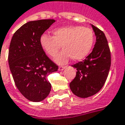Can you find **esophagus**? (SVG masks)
I'll use <instances>...</instances> for the list:
<instances>
[{
	"label": "esophagus",
	"mask_w": 125,
	"mask_h": 125,
	"mask_svg": "<svg viewBox=\"0 0 125 125\" xmlns=\"http://www.w3.org/2000/svg\"><path fill=\"white\" fill-rule=\"evenodd\" d=\"M66 68V66H60L59 67V70H63L64 68Z\"/></svg>",
	"instance_id": "obj_1"
}]
</instances>
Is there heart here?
Returning <instances> with one entry per match:
<instances>
[{
	"label": "heart",
	"instance_id": "b5f03b06",
	"mask_svg": "<svg viewBox=\"0 0 125 125\" xmlns=\"http://www.w3.org/2000/svg\"><path fill=\"white\" fill-rule=\"evenodd\" d=\"M42 48L52 57H55L61 49L63 51L56 57L58 63H64L70 57L79 61L89 54L94 43V34L91 29L72 25L56 29L53 36L43 34L40 38Z\"/></svg>",
	"mask_w": 125,
	"mask_h": 125
}]
</instances>
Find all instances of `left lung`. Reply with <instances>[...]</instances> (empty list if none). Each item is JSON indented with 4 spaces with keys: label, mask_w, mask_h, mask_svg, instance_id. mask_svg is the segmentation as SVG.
I'll return each mask as SVG.
<instances>
[{
    "label": "left lung",
    "mask_w": 125,
    "mask_h": 125,
    "mask_svg": "<svg viewBox=\"0 0 125 125\" xmlns=\"http://www.w3.org/2000/svg\"><path fill=\"white\" fill-rule=\"evenodd\" d=\"M91 26L96 37L94 47L85 59L72 66L77 72L70 87L80 98L91 96L102 89L111 66V52L106 36L98 28Z\"/></svg>",
    "instance_id": "left-lung-1"
}]
</instances>
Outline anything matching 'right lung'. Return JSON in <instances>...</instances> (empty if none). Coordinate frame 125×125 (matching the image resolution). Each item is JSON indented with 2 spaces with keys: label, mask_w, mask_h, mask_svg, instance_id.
Wrapping results in <instances>:
<instances>
[{
  "label": "right lung",
  "mask_w": 125,
  "mask_h": 125,
  "mask_svg": "<svg viewBox=\"0 0 125 125\" xmlns=\"http://www.w3.org/2000/svg\"><path fill=\"white\" fill-rule=\"evenodd\" d=\"M54 22V19L27 22L13 34L10 44L8 63L15 85L32 102H40L49 95L52 85L47 77L58 70L40 43L41 36Z\"/></svg>",
  "instance_id": "right-lung-1"
}]
</instances>
